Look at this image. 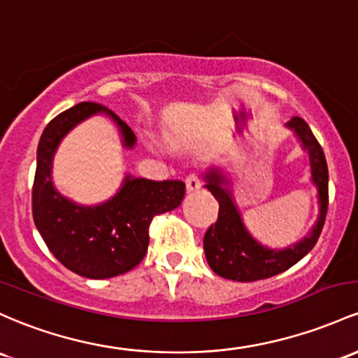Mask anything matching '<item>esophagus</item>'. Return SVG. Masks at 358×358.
<instances>
[{
	"label": "esophagus",
	"instance_id": "1",
	"mask_svg": "<svg viewBox=\"0 0 358 358\" xmlns=\"http://www.w3.org/2000/svg\"><path fill=\"white\" fill-rule=\"evenodd\" d=\"M185 187H187V192H195L199 190L200 187H202V183H200V178L197 173H190V175L185 178Z\"/></svg>",
	"mask_w": 358,
	"mask_h": 358
}]
</instances>
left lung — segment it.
Returning <instances> with one entry per match:
<instances>
[{
  "label": "left lung",
  "mask_w": 358,
  "mask_h": 358,
  "mask_svg": "<svg viewBox=\"0 0 358 358\" xmlns=\"http://www.w3.org/2000/svg\"><path fill=\"white\" fill-rule=\"evenodd\" d=\"M285 127L294 132L301 148L309 159L311 182L317 192V219L304 238L285 248H270L262 245L243 221L236 200L233 195V180L224 168L212 166L203 175L207 190L219 202V215L215 224L203 236V251L212 272L219 277L236 282H253L273 277L296 265L302 257L313 250L323 229L326 209H328V166L311 129L301 117H292Z\"/></svg>",
  "instance_id": "obj_1"
}]
</instances>
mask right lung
Returning <instances> with one entry per match:
<instances>
[{
    "instance_id": "right-lung-1",
    "label": "right lung",
    "mask_w": 358,
    "mask_h": 358,
    "mask_svg": "<svg viewBox=\"0 0 358 358\" xmlns=\"http://www.w3.org/2000/svg\"><path fill=\"white\" fill-rule=\"evenodd\" d=\"M93 115H107L113 120L125 149L136 146L132 129L103 105L83 101L59 113L47 124L38 141L32 212L50 253L71 272L100 280L129 272L143 260L151 219L182 203L185 183L180 180L152 182L127 173L119 190L101 203L85 206L64 197L54 185V156L62 139Z\"/></svg>"
}]
</instances>
